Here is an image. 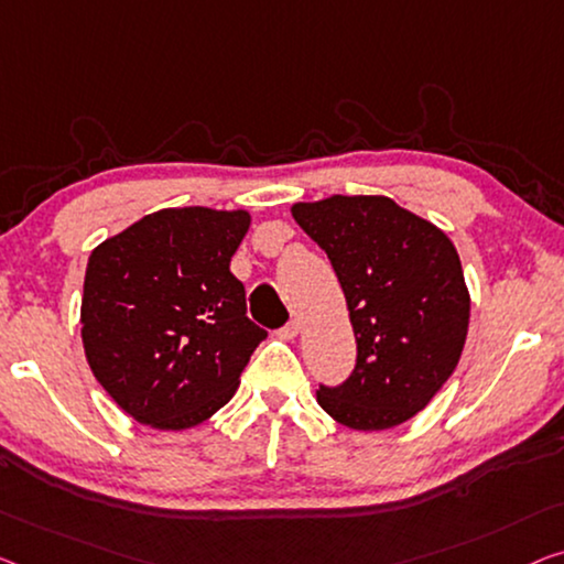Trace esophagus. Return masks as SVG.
I'll list each match as a JSON object with an SVG mask.
<instances>
[{
    "instance_id": "34e87169",
    "label": "esophagus",
    "mask_w": 564,
    "mask_h": 564,
    "mask_svg": "<svg viewBox=\"0 0 564 564\" xmlns=\"http://www.w3.org/2000/svg\"><path fill=\"white\" fill-rule=\"evenodd\" d=\"M299 332H301V322L299 318H293V322H289L281 329V339H296Z\"/></svg>"
}]
</instances>
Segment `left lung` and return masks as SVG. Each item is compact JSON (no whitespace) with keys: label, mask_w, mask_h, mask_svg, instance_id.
Wrapping results in <instances>:
<instances>
[{"label":"left lung","mask_w":564,"mask_h":564,"mask_svg":"<svg viewBox=\"0 0 564 564\" xmlns=\"http://www.w3.org/2000/svg\"><path fill=\"white\" fill-rule=\"evenodd\" d=\"M329 256L347 299L357 365L316 402L351 431H388L417 415L456 369L470 296L448 235L382 195H332L291 207Z\"/></svg>","instance_id":"8db88e82"}]
</instances>
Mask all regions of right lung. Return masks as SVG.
Instances as JSON below:
<instances>
[{
  "mask_svg": "<svg viewBox=\"0 0 564 564\" xmlns=\"http://www.w3.org/2000/svg\"><path fill=\"white\" fill-rule=\"evenodd\" d=\"M248 228L246 209L166 207L90 253L83 349L137 423L187 431L238 390L268 336L246 316V289L230 273Z\"/></svg>",
  "mask_w": 564,
  "mask_h": 564,
  "instance_id": "obj_1",
  "label": "right lung"
}]
</instances>
